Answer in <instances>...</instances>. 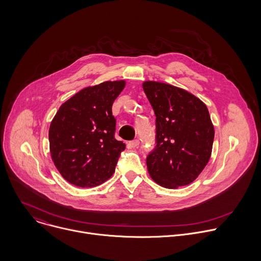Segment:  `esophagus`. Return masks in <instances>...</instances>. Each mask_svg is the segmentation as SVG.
I'll return each instance as SVG.
<instances>
[{
  "instance_id": "34e87169",
  "label": "esophagus",
  "mask_w": 261,
  "mask_h": 261,
  "mask_svg": "<svg viewBox=\"0 0 261 261\" xmlns=\"http://www.w3.org/2000/svg\"><path fill=\"white\" fill-rule=\"evenodd\" d=\"M127 145H128V147H129V148H134V147H137V146L139 145V140H138V139H135V140L129 141Z\"/></svg>"
}]
</instances>
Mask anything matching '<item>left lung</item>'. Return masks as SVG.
Instances as JSON below:
<instances>
[{"mask_svg": "<svg viewBox=\"0 0 261 261\" xmlns=\"http://www.w3.org/2000/svg\"><path fill=\"white\" fill-rule=\"evenodd\" d=\"M142 88L156 116V146L146 157L147 171L164 188L189 185L212 154L215 130L207 107L168 84L147 81Z\"/></svg>", "mask_w": 261, "mask_h": 261, "instance_id": "obj_1", "label": "left lung"}]
</instances>
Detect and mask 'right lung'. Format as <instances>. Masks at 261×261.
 Returning a JSON list of instances; mask_svg holds the SVG:
<instances>
[{
  "instance_id": "add662e5",
  "label": "right lung",
  "mask_w": 261,
  "mask_h": 261,
  "mask_svg": "<svg viewBox=\"0 0 261 261\" xmlns=\"http://www.w3.org/2000/svg\"><path fill=\"white\" fill-rule=\"evenodd\" d=\"M125 81L88 87L61 105L51 121L48 138L51 159L70 184L96 187L116 170L125 143L115 138L114 101Z\"/></svg>"
}]
</instances>
